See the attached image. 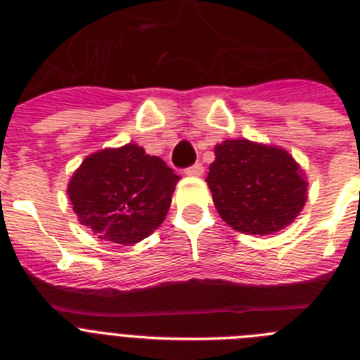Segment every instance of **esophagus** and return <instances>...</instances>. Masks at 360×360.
Wrapping results in <instances>:
<instances>
[{"instance_id": "obj_1", "label": "esophagus", "mask_w": 360, "mask_h": 360, "mask_svg": "<svg viewBox=\"0 0 360 360\" xmlns=\"http://www.w3.org/2000/svg\"><path fill=\"white\" fill-rule=\"evenodd\" d=\"M184 174L190 177H200L204 174V167L200 163H195L192 165V167H188L186 170H184Z\"/></svg>"}]
</instances>
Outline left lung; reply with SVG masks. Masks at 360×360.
Segmentation results:
<instances>
[{"label": "left lung", "instance_id": "left-lung-1", "mask_svg": "<svg viewBox=\"0 0 360 360\" xmlns=\"http://www.w3.org/2000/svg\"><path fill=\"white\" fill-rule=\"evenodd\" d=\"M206 183L226 224L262 236L287 228L300 215L309 186L285 148L244 138L215 145Z\"/></svg>", "mask_w": 360, "mask_h": 360}]
</instances>
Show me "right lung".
<instances>
[{
  "label": "right lung",
  "instance_id": "right-lung-1",
  "mask_svg": "<svg viewBox=\"0 0 360 360\" xmlns=\"http://www.w3.org/2000/svg\"><path fill=\"white\" fill-rule=\"evenodd\" d=\"M177 181L163 160L127 143L89 154L71 176L68 197L80 224L98 238L132 245L160 228Z\"/></svg>",
  "mask_w": 360,
  "mask_h": 360
}]
</instances>
